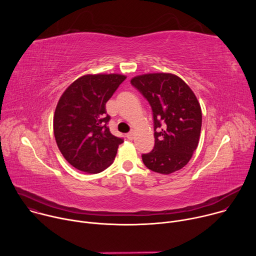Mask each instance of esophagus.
<instances>
[{
  "mask_svg": "<svg viewBox=\"0 0 256 256\" xmlns=\"http://www.w3.org/2000/svg\"><path fill=\"white\" fill-rule=\"evenodd\" d=\"M126 138H128V140H134V132H128V134H126Z\"/></svg>",
  "mask_w": 256,
  "mask_h": 256,
  "instance_id": "1",
  "label": "esophagus"
}]
</instances>
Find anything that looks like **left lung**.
I'll return each instance as SVG.
<instances>
[{
    "label": "left lung",
    "instance_id": "obj_1",
    "mask_svg": "<svg viewBox=\"0 0 256 256\" xmlns=\"http://www.w3.org/2000/svg\"><path fill=\"white\" fill-rule=\"evenodd\" d=\"M149 101L154 116L155 147L142 156L150 170L171 174L184 168L198 148L200 104L190 87L171 72H149L130 80Z\"/></svg>",
    "mask_w": 256,
    "mask_h": 256
}]
</instances>
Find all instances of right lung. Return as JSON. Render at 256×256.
Here are the masks:
<instances>
[{
	"label": "right lung",
	"mask_w": 256,
	"mask_h": 256,
	"mask_svg": "<svg viewBox=\"0 0 256 256\" xmlns=\"http://www.w3.org/2000/svg\"><path fill=\"white\" fill-rule=\"evenodd\" d=\"M126 79L122 74H88L62 94L54 116V134L64 158L76 169L100 173L114 163L122 138L107 126L106 102Z\"/></svg>",
	"instance_id": "add662e5"
}]
</instances>
